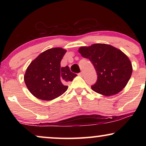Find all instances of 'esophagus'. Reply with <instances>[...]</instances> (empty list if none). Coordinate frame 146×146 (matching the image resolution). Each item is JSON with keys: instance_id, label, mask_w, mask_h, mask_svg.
Segmentation results:
<instances>
[{"instance_id": "1", "label": "esophagus", "mask_w": 146, "mask_h": 146, "mask_svg": "<svg viewBox=\"0 0 146 146\" xmlns=\"http://www.w3.org/2000/svg\"><path fill=\"white\" fill-rule=\"evenodd\" d=\"M78 75L80 76H83V72H80L78 74Z\"/></svg>"}]
</instances>
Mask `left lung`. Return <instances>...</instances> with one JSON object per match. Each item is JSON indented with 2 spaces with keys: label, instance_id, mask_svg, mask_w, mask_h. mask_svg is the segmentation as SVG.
<instances>
[{
  "label": "left lung",
  "instance_id": "1",
  "mask_svg": "<svg viewBox=\"0 0 146 146\" xmlns=\"http://www.w3.org/2000/svg\"><path fill=\"white\" fill-rule=\"evenodd\" d=\"M78 52L92 63L97 73V81L92 90L106 96L119 93L128 82L132 66L128 57L120 50L106 44L82 46Z\"/></svg>",
  "mask_w": 146,
  "mask_h": 146
}]
</instances>
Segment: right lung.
Returning a JSON list of instances; mask_svg holds the SVG:
<instances>
[{"mask_svg": "<svg viewBox=\"0 0 146 146\" xmlns=\"http://www.w3.org/2000/svg\"><path fill=\"white\" fill-rule=\"evenodd\" d=\"M66 50L62 48L47 50L36 58L28 66L25 82L32 94L42 100H52L65 92L68 82L76 74L69 67H60Z\"/></svg>", "mask_w": 146, "mask_h": 146, "instance_id": "right-lung-1", "label": "right lung"}]
</instances>
